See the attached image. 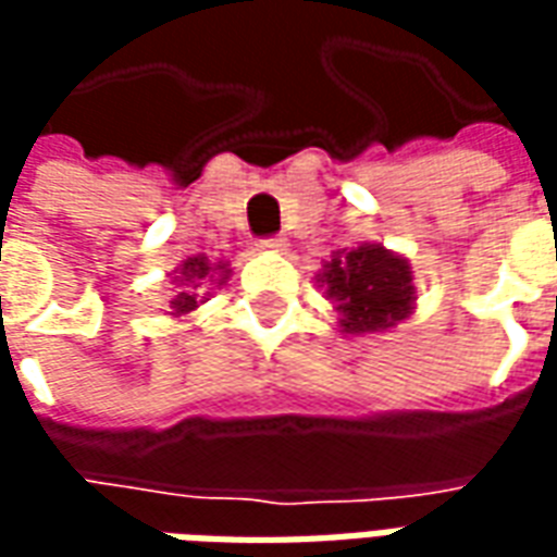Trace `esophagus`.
I'll return each instance as SVG.
<instances>
[{
	"label": "esophagus",
	"instance_id": "obj_1",
	"mask_svg": "<svg viewBox=\"0 0 557 557\" xmlns=\"http://www.w3.org/2000/svg\"><path fill=\"white\" fill-rule=\"evenodd\" d=\"M259 250H265V253H280V250H286V238H265V242L259 244Z\"/></svg>",
	"mask_w": 557,
	"mask_h": 557
}]
</instances>
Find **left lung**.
I'll list each match as a JSON object with an SVG mask.
<instances>
[{
    "mask_svg": "<svg viewBox=\"0 0 557 557\" xmlns=\"http://www.w3.org/2000/svg\"><path fill=\"white\" fill-rule=\"evenodd\" d=\"M315 286L337 310V327L351 337L385 334L418 310V289L409 256L385 244L363 242L334 250Z\"/></svg>",
    "mask_w": 557,
    "mask_h": 557,
    "instance_id": "1",
    "label": "left lung"
}]
</instances>
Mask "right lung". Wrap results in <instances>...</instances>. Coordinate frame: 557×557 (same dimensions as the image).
<instances>
[{
  "label": "right lung",
  "instance_id": "add662e5",
  "mask_svg": "<svg viewBox=\"0 0 557 557\" xmlns=\"http://www.w3.org/2000/svg\"><path fill=\"white\" fill-rule=\"evenodd\" d=\"M232 268L230 262H223V259H208L206 253H196L187 256L182 265L175 268L170 277V301H166V315L170 319H190V313L199 310V304H206L211 298V286H223L226 280H230Z\"/></svg>",
  "mask_w": 557,
  "mask_h": 557
}]
</instances>
